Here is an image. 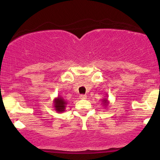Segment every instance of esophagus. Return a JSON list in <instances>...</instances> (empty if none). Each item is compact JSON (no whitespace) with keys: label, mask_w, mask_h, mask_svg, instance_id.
<instances>
[{"label":"esophagus","mask_w":160,"mask_h":160,"mask_svg":"<svg viewBox=\"0 0 160 160\" xmlns=\"http://www.w3.org/2000/svg\"><path fill=\"white\" fill-rule=\"evenodd\" d=\"M87 98V96H86V95H80V99H86Z\"/></svg>","instance_id":"esophagus-1"}]
</instances>
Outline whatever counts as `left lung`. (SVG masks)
<instances>
[{"label":"left lung","mask_w":160,"mask_h":160,"mask_svg":"<svg viewBox=\"0 0 160 160\" xmlns=\"http://www.w3.org/2000/svg\"><path fill=\"white\" fill-rule=\"evenodd\" d=\"M102 105H103L104 107L105 108L108 107V104H109V103H110L109 101H108V98H103V99H102Z\"/></svg>","instance_id":"obj_1"}]
</instances>
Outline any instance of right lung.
<instances>
[{
    "label": "right lung",
    "instance_id": "obj_1",
    "mask_svg": "<svg viewBox=\"0 0 160 160\" xmlns=\"http://www.w3.org/2000/svg\"><path fill=\"white\" fill-rule=\"evenodd\" d=\"M68 102L61 96H58L55 98L53 100V104H54L55 111L58 113H62V112L65 111V108L67 105Z\"/></svg>",
    "mask_w": 160,
    "mask_h": 160
}]
</instances>
